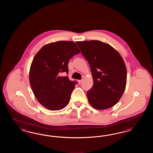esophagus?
Instances as JSON below:
<instances>
[{"label":"esophagus","mask_w":153,"mask_h":153,"mask_svg":"<svg viewBox=\"0 0 153 153\" xmlns=\"http://www.w3.org/2000/svg\"><path fill=\"white\" fill-rule=\"evenodd\" d=\"M78 82H79V85H81V83H82V80H79Z\"/></svg>","instance_id":"esophagus-1"}]
</instances>
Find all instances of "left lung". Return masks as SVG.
Here are the masks:
<instances>
[{"label": "left lung", "instance_id": "1", "mask_svg": "<svg viewBox=\"0 0 153 153\" xmlns=\"http://www.w3.org/2000/svg\"><path fill=\"white\" fill-rule=\"evenodd\" d=\"M88 61L93 87L87 93L88 102L98 110L113 107L125 91L127 70L120 54L109 44L98 40L76 42Z\"/></svg>", "mask_w": 153, "mask_h": 153}]
</instances>
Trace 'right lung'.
Returning a JSON list of instances; mask_svg holds the SVG:
<instances>
[{"instance_id":"1","label":"right lung","mask_w":153,"mask_h":153,"mask_svg":"<svg viewBox=\"0 0 153 153\" xmlns=\"http://www.w3.org/2000/svg\"><path fill=\"white\" fill-rule=\"evenodd\" d=\"M80 53L73 42L59 41L48 44L37 52L31 65L29 79L37 101L51 111L66 107L77 83L61 73H68L70 59Z\"/></svg>"}]
</instances>
